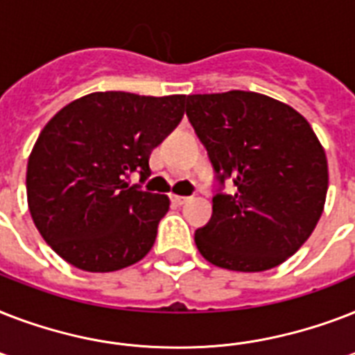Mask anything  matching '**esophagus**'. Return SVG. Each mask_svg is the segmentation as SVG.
I'll return each mask as SVG.
<instances>
[{
    "label": "esophagus",
    "instance_id": "esophagus-1",
    "mask_svg": "<svg viewBox=\"0 0 355 355\" xmlns=\"http://www.w3.org/2000/svg\"><path fill=\"white\" fill-rule=\"evenodd\" d=\"M188 200V197H180V195H171V202H175L177 206L184 205Z\"/></svg>",
    "mask_w": 355,
    "mask_h": 355
}]
</instances>
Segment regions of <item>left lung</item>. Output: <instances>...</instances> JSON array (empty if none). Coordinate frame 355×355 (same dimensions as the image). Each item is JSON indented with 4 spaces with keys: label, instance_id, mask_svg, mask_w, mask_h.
<instances>
[{
    "label": "left lung",
    "instance_id": "1",
    "mask_svg": "<svg viewBox=\"0 0 355 355\" xmlns=\"http://www.w3.org/2000/svg\"><path fill=\"white\" fill-rule=\"evenodd\" d=\"M186 116L216 173L211 217L195 232L199 252L223 269H272L317 227L328 162L309 123L256 92L186 97ZM232 180L234 194L224 191Z\"/></svg>",
    "mask_w": 355,
    "mask_h": 355
}]
</instances>
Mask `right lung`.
I'll return each instance as SVG.
<instances>
[{"instance_id":"obj_1","label":"right lung","mask_w":355,"mask_h":355,"mask_svg":"<svg viewBox=\"0 0 355 355\" xmlns=\"http://www.w3.org/2000/svg\"><path fill=\"white\" fill-rule=\"evenodd\" d=\"M186 96L96 92L49 119L27 164V202L46 243L77 269L110 272L155 245L166 195L127 178L150 175V150L177 128Z\"/></svg>"}]
</instances>
